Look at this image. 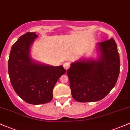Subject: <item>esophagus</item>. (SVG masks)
Listing matches in <instances>:
<instances>
[{"mask_svg":"<svg viewBox=\"0 0 130 130\" xmlns=\"http://www.w3.org/2000/svg\"><path fill=\"white\" fill-rule=\"evenodd\" d=\"M63 67H64V68H65V70L68 69V68H70V63H64Z\"/></svg>","mask_w":130,"mask_h":130,"instance_id":"34e87169","label":"esophagus"}]
</instances>
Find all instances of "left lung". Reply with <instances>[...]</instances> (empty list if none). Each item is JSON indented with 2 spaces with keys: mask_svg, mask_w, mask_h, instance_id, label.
Segmentation results:
<instances>
[{
  "mask_svg": "<svg viewBox=\"0 0 130 130\" xmlns=\"http://www.w3.org/2000/svg\"><path fill=\"white\" fill-rule=\"evenodd\" d=\"M98 60L72 63L67 73L71 95L79 102H93L105 97L116 84L120 73V57L114 38L98 44Z\"/></svg>",
  "mask_w": 130,
  "mask_h": 130,
  "instance_id": "left-lung-1",
  "label": "left lung"
}]
</instances>
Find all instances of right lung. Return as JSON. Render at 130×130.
<instances>
[{
    "label": "right lung",
    "instance_id": "right-lung-1",
    "mask_svg": "<svg viewBox=\"0 0 130 130\" xmlns=\"http://www.w3.org/2000/svg\"><path fill=\"white\" fill-rule=\"evenodd\" d=\"M38 35L27 32L11 47L8 62L10 82L17 95L29 104L49 103L53 99L55 84L66 70L62 65L50 66L35 63L30 48Z\"/></svg>",
    "mask_w": 130,
    "mask_h": 130
}]
</instances>
